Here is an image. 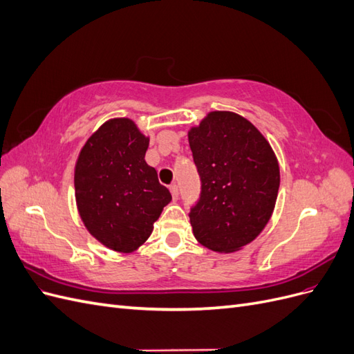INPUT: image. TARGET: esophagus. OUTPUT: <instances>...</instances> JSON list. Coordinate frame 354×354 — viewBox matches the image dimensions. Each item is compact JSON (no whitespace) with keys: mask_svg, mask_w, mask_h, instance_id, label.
Instances as JSON below:
<instances>
[{"mask_svg":"<svg viewBox=\"0 0 354 354\" xmlns=\"http://www.w3.org/2000/svg\"><path fill=\"white\" fill-rule=\"evenodd\" d=\"M169 190H171V195H173V198H174V199H178V196H180L178 186H177V185H171V186H169Z\"/></svg>","mask_w":354,"mask_h":354,"instance_id":"34e87169","label":"esophagus"}]
</instances>
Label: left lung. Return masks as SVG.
Returning a JSON list of instances; mask_svg holds the SVG:
<instances>
[{
  "mask_svg": "<svg viewBox=\"0 0 354 354\" xmlns=\"http://www.w3.org/2000/svg\"><path fill=\"white\" fill-rule=\"evenodd\" d=\"M201 178L199 199L189 217L199 243L232 252L254 241L279 190V164L263 134L233 112H211L189 131Z\"/></svg>",
  "mask_w": 354,
  "mask_h": 354,
  "instance_id": "1",
  "label": "left lung"
}]
</instances>
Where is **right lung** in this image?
Returning a JSON list of instances; mask_svg holds the SVG:
<instances>
[{
    "mask_svg": "<svg viewBox=\"0 0 354 354\" xmlns=\"http://www.w3.org/2000/svg\"><path fill=\"white\" fill-rule=\"evenodd\" d=\"M149 138L128 118L104 122L82 147L75 167L80 216L108 248L133 252L146 242L169 190L145 155Z\"/></svg>",
    "mask_w": 354,
    "mask_h": 354,
    "instance_id": "right-lung-1",
    "label": "right lung"
}]
</instances>
